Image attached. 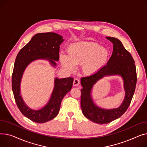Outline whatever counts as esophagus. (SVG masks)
Segmentation results:
<instances>
[{
  "label": "esophagus",
  "mask_w": 147,
  "mask_h": 147,
  "mask_svg": "<svg viewBox=\"0 0 147 147\" xmlns=\"http://www.w3.org/2000/svg\"><path fill=\"white\" fill-rule=\"evenodd\" d=\"M80 81L78 79H77V78L74 79V82H73L74 86H78L80 85Z\"/></svg>",
  "instance_id": "1"
}]
</instances>
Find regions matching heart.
Instances as JSON below:
<instances>
[{"instance_id":"heart-1","label":"heart","mask_w":147,"mask_h":147,"mask_svg":"<svg viewBox=\"0 0 147 147\" xmlns=\"http://www.w3.org/2000/svg\"><path fill=\"white\" fill-rule=\"evenodd\" d=\"M67 55L60 53L59 60L62 66L72 72L75 65L81 64V69L85 75H92L106 63L109 51L105 47L93 42H76L67 48Z\"/></svg>"}]
</instances>
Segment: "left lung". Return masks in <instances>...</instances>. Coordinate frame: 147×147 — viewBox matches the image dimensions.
Returning <instances> with one entry per match:
<instances>
[{"label": "left lung", "instance_id": "1", "mask_svg": "<svg viewBox=\"0 0 147 147\" xmlns=\"http://www.w3.org/2000/svg\"><path fill=\"white\" fill-rule=\"evenodd\" d=\"M113 43V51L106 65L95 74L81 79V106L84 116L98 124H107L122 116L130 105L136 84V72L135 61L130 53L124 47L122 42L115 37H106ZM119 75L122 77L125 96L123 102L117 108L106 109L98 107L92 97L93 85L107 76Z\"/></svg>", "mask_w": 147, "mask_h": 147}]
</instances>
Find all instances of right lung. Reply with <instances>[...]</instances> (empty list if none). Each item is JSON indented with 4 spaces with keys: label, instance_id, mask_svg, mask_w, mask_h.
Here are the masks:
<instances>
[{
    "label": "right lung",
    "instance_id": "right-lung-1",
    "mask_svg": "<svg viewBox=\"0 0 147 147\" xmlns=\"http://www.w3.org/2000/svg\"><path fill=\"white\" fill-rule=\"evenodd\" d=\"M63 37L55 32L38 33L21 49L15 59L12 76V88L16 105L23 115L36 123H42L53 119L59 113L60 105L65 95L72 87L74 79L69 77L59 79L56 77L54 88L47 104L35 110L25 104L21 95V83L27 67L37 60H48L53 67L59 60V46Z\"/></svg>",
    "mask_w": 147,
    "mask_h": 147
}]
</instances>
